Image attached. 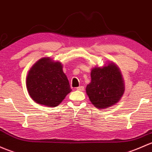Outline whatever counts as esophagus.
<instances>
[{
	"instance_id": "esophagus-1",
	"label": "esophagus",
	"mask_w": 152,
	"mask_h": 152,
	"mask_svg": "<svg viewBox=\"0 0 152 152\" xmlns=\"http://www.w3.org/2000/svg\"><path fill=\"white\" fill-rule=\"evenodd\" d=\"M76 89H77V90H79V91H83L84 89V87H83V86H80V87H77Z\"/></svg>"
}]
</instances>
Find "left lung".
Returning <instances> with one entry per match:
<instances>
[{
  "mask_svg": "<svg viewBox=\"0 0 152 152\" xmlns=\"http://www.w3.org/2000/svg\"><path fill=\"white\" fill-rule=\"evenodd\" d=\"M124 81L119 68L111 63L103 68H92L91 82L86 92L97 108H105L117 103L124 92Z\"/></svg>",
  "mask_w": 152,
  "mask_h": 152,
  "instance_id": "8db88e82",
  "label": "left lung"
}]
</instances>
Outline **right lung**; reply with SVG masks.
<instances>
[{
    "mask_svg": "<svg viewBox=\"0 0 152 152\" xmlns=\"http://www.w3.org/2000/svg\"><path fill=\"white\" fill-rule=\"evenodd\" d=\"M26 85L34 101L49 107L58 105L71 91L63 65L49 57L41 59L30 68Z\"/></svg>",
    "mask_w": 152,
    "mask_h": 152,
    "instance_id": "1",
    "label": "right lung"
}]
</instances>
